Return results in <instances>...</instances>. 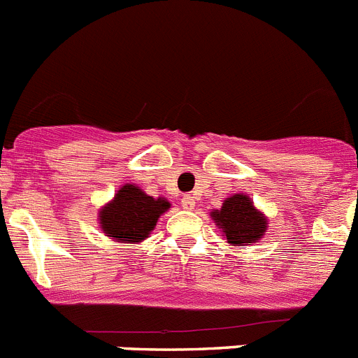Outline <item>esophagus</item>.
I'll return each mask as SVG.
<instances>
[{
    "mask_svg": "<svg viewBox=\"0 0 358 358\" xmlns=\"http://www.w3.org/2000/svg\"><path fill=\"white\" fill-rule=\"evenodd\" d=\"M182 206H183V210H192L196 206V199L192 198L190 194H185L182 198Z\"/></svg>",
    "mask_w": 358,
    "mask_h": 358,
    "instance_id": "1",
    "label": "esophagus"
}]
</instances>
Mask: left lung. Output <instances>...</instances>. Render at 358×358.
<instances>
[{"label":"left lung","mask_w":358,"mask_h":358,"mask_svg":"<svg viewBox=\"0 0 358 358\" xmlns=\"http://www.w3.org/2000/svg\"><path fill=\"white\" fill-rule=\"evenodd\" d=\"M212 219L222 236L233 245H252L263 238L268 228V219L259 212L252 199L245 194H235L224 199L220 210H213Z\"/></svg>","instance_id":"obj_1"}]
</instances>
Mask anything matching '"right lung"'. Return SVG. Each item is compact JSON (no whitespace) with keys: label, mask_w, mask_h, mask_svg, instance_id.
Returning <instances> with one entry per match:
<instances>
[{"label":"right lung","mask_w":358,"mask_h":358,"mask_svg":"<svg viewBox=\"0 0 358 358\" xmlns=\"http://www.w3.org/2000/svg\"><path fill=\"white\" fill-rule=\"evenodd\" d=\"M171 208L168 199L152 198L132 183H125L115 194V199L99 212V224L106 236L116 242L138 243L148 238L157 220Z\"/></svg>","instance_id":"obj_1"}]
</instances>
